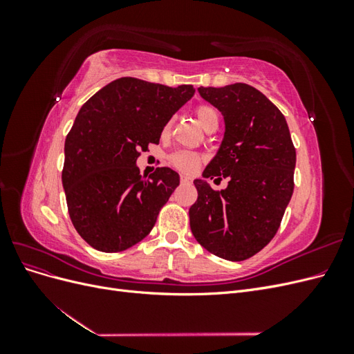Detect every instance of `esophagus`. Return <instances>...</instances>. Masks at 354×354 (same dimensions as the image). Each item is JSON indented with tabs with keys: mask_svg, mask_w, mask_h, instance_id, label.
<instances>
[{
	"mask_svg": "<svg viewBox=\"0 0 354 354\" xmlns=\"http://www.w3.org/2000/svg\"><path fill=\"white\" fill-rule=\"evenodd\" d=\"M180 181H181V183H183V185H186V183H190L192 178H190L189 176H186V174H181V176H180Z\"/></svg>",
	"mask_w": 354,
	"mask_h": 354,
	"instance_id": "1",
	"label": "esophagus"
}]
</instances>
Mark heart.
Instances as JSON below:
<instances>
[{"instance_id": "b5f03b06", "label": "heart", "mask_w": 354, "mask_h": 354, "mask_svg": "<svg viewBox=\"0 0 354 354\" xmlns=\"http://www.w3.org/2000/svg\"><path fill=\"white\" fill-rule=\"evenodd\" d=\"M196 120L201 124V127L203 130H207V128L212 127V125H217L218 127V121H220V113L218 111L214 108L211 104H199L196 111ZM171 128V121H168L164 127V134H167ZM169 162L174 168L180 169V171H185V173H192L199 162H201V155L195 153V152H190V151H178L176 153H173L169 156Z\"/></svg>"}]
</instances>
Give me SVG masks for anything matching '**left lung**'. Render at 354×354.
Returning <instances> with one entry per match:
<instances>
[{
	"label": "left lung",
	"instance_id": "8db88e82",
	"mask_svg": "<svg viewBox=\"0 0 354 354\" xmlns=\"http://www.w3.org/2000/svg\"><path fill=\"white\" fill-rule=\"evenodd\" d=\"M223 113L226 131L203 177L229 178L224 190L195 180L190 229L211 254L242 261L261 251L281 226L294 192L295 147L285 116L248 84L199 87Z\"/></svg>",
	"mask_w": 354,
	"mask_h": 354
}]
</instances>
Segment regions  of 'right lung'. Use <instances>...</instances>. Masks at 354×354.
<instances>
[{
	"label": "right lung",
	"mask_w": 354,
	"mask_h": 354,
	"mask_svg": "<svg viewBox=\"0 0 354 354\" xmlns=\"http://www.w3.org/2000/svg\"><path fill=\"white\" fill-rule=\"evenodd\" d=\"M195 90L120 78L82 104L65 142L62 183L69 217L94 250L120 252L145 239L180 183L168 167L136 165Z\"/></svg>",
	"instance_id": "obj_1"
}]
</instances>
